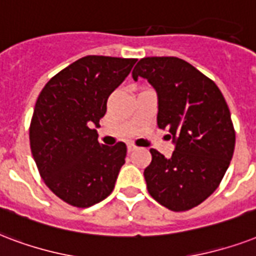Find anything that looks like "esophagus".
Segmentation results:
<instances>
[{"mask_svg": "<svg viewBox=\"0 0 256 256\" xmlns=\"http://www.w3.org/2000/svg\"><path fill=\"white\" fill-rule=\"evenodd\" d=\"M126 148H128V150H130V152H132V150H138V146H134V144H128V146H126Z\"/></svg>", "mask_w": 256, "mask_h": 256, "instance_id": "34e87169", "label": "esophagus"}]
</instances>
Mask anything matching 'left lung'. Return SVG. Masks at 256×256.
<instances>
[{"mask_svg": "<svg viewBox=\"0 0 256 256\" xmlns=\"http://www.w3.org/2000/svg\"><path fill=\"white\" fill-rule=\"evenodd\" d=\"M132 77L146 78L158 94V126L175 150L167 159L150 150L144 170L150 195L171 211H187L218 188L235 148L231 114L216 84L178 57H146Z\"/></svg>", "mask_w": 256, "mask_h": 256, "instance_id": "8db88e82", "label": "left lung"}]
</instances>
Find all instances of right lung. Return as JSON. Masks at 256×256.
Segmentation results:
<instances>
[{"mask_svg":"<svg viewBox=\"0 0 256 256\" xmlns=\"http://www.w3.org/2000/svg\"><path fill=\"white\" fill-rule=\"evenodd\" d=\"M138 60L86 56L48 81L30 122L32 155L44 182L74 207H90L114 191L126 146L98 142L106 100Z\"/></svg>","mask_w":256,"mask_h":256,"instance_id":"1","label":"right lung"}]
</instances>
